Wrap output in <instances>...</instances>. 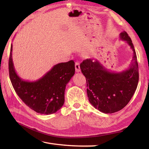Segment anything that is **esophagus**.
Returning a JSON list of instances; mask_svg holds the SVG:
<instances>
[{
  "instance_id": "34e87169",
  "label": "esophagus",
  "mask_w": 149,
  "mask_h": 149,
  "mask_svg": "<svg viewBox=\"0 0 149 149\" xmlns=\"http://www.w3.org/2000/svg\"><path fill=\"white\" fill-rule=\"evenodd\" d=\"M75 71H76V72H80V65H79V63L78 62H75Z\"/></svg>"
}]
</instances>
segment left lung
Wrapping results in <instances>:
<instances>
[{"mask_svg":"<svg viewBox=\"0 0 149 149\" xmlns=\"http://www.w3.org/2000/svg\"><path fill=\"white\" fill-rule=\"evenodd\" d=\"M133 52L129 68L114 72L103 66L99 60L86 59L80 64L82 74L87 81V93L91 104L105 114L116 112L130 101L137 89L139 68L137 55L132 39L125 31L120 34Z\"/></svg>","mask_w":149,"mask_h":149,"instance_id":"obj_1","label":"left lung"}]
</instances>
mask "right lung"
Masks as SVG:
<instances>
[{"label": "right lung", "mask_w": 149, "mask_h": 149, "mask_svg": "<svg viewBox=\"0 0 149 149\" xmlns=\"http://www.w3.org/2000/svg\"><path fill=\"white\" fill-rule=\"evenodd\" d=\"M12 44L8 62L9 75L15 91L27 107L39 114H51L64 103L65 86L75 74L73 60L54 65L41 78L34 81L22 79L15 71Z\"/></svg>", "instance_id": "obj_1"}]
</instances>
